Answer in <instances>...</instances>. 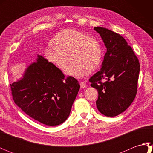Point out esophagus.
Masks as SVG:
<instances>
[{
  "label": "esophagus",
  "instance_id": "34e87169",
  "mask_svg": "<svg viewBox=\"0 0 153 153\" xmlns=\"http://www.w3.org/2000/svg\"><path fill=\"white\" fill-rule=\"evenodd\" d=\"M79 84H80L81 88H85V87H86V83L84 82H81L79 83Z\"/></svg>",
  "mask_w": 153,
  "mask_h": 153
}]
</instances>
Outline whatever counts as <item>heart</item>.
<instances>
[{"label": "heart", "instance_id": "1", "mask_svg": "<svg viewBox=\"0 0 153 153\" xmlns=\"http://www.w3.org/2000/svg\"><path fill=\"white\" fill-rule=\"evenodd\" d=\"M52 45L45 50V55L58 69L64 70L69 56L71 63L65 72L68 76L83 77L89 71L99 66L102 60V48L95 38L82 31L65 30L53 39Z\"/></svg>", "mask_w": 153, "mask_h": 153}]
</instances>
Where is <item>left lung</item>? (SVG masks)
<instances>
[{"instance_id": "left-lung-1", "label": "left lung", "mask_w": 153, "mask_h": 153, "mask_svg": "<svg viewBox=\"0 0 153 153\" xmlns=\"http://www.w3.org/2000/svg\"><path fill=\"white\" fill-rule=\"evenodd\" d=\"M94 30L102 37L107 51L102 68L89 82L99 93L96 101L99 111L106 116H116L134 101L140 64L132 48L119 33L101 27Z\"/></svg>"}]
</instances>
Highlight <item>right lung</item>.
<instances>
[{
  "label": "right lung",
  "instance_id": "obj_1",
  "mask_svg": "<svg viewBox=\"0 0 153 153\" xmlns=\"http://www.w3.org/2000/svg\"><path fill=\"white\" fill-rule=\"evenodd\" d=\"M24 78L10 84L12 99L23 112L45 125L60 124L69 116L80 88L72 76L65 78L54 65L38 55Z\"/></svg>",
  "mask_w": 153,
  "mask_h": 153
}]
</instances>
